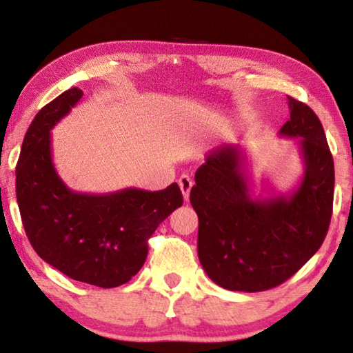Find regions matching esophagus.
Listing matches in <instances>:
<instances>
[{"mask_svg": "<svg viewBox=\"0 0 353 353\" xmlns=\"http://www.w3.org/2000/svg\"><path fill=\"white\" fill-rule=\"evenodd\" d=\"M179 187L182 190V194H183V199L188 201L190 198V190L193 187V179L188 174H182L179 177Z\"/></svg>", "mask_w": 353, "mask_h": 353, "instance_id": "esophagus-1", "label": "esophagus"}]
</instances>
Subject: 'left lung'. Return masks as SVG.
<instances>
[{
  "label": "left lung",
  "mask_w": 353,
  "mask_h": 353,
  "mask_svg": "<svg viewBox=\"0 0 353 353\" xmlns=\"http://www.w3.org/2000/svg\"><path fill=\"white\" fill-rule=\"evenodd\" d=\"M280 135L297 140L303 176L288 194L254 198L240 146L207 154L190 202L199 218L198 255L207 276L230 291L274 288L301 270L324 243L333 210L334 166L324 128L307 104L288 97Z\"/></svg>",
  "instance_id": "left-lung-1"
}]
</instances>
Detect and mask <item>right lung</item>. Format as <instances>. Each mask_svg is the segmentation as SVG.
<instances>
[{
  "label": "right lung",
  "instance_id": "obj_1",
  "mask_svg": "<svg viewBox=\"0 0 353 353\" xmlns=\"http://www.w3.org/2000/svg\"><path fill=\"white\" fill-rule=\"evenodd\" d=\"M70 88L46 104L29 126L17 163V202L29 243L70 279L101 288L129 282L145 265L148 240L182 205L177 183L160 191L124 188L76 193L52 163L50 130L82 98Z\"/></svg>",
  "mask_w": 353,
  "mask_h": 353
}]
</instances>
